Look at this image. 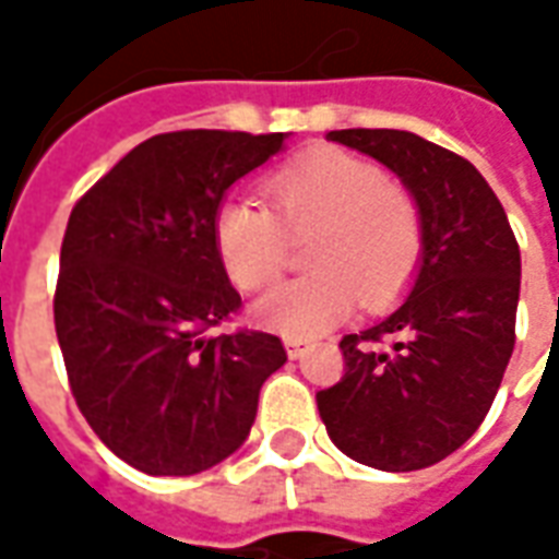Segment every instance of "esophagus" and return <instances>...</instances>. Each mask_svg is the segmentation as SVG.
<instances>
[{
  "mask_svg": "<svg viewBox=\"0 0 559 559\" xmlns=\"http://www.w3.org/2000/svg\"><path fill=\"white\" fill-rule=\"evenodd\" d=\"M284 347H287V356H290V359H299L305 353V341L296 338V335H287V338H284Z\"/></svg>",
  "mask_w": 559,
  "mask_h": 559,
  "instance_id": "34e87169",
  "label": "esophagus"
}]
</instances>
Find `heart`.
I'll return each mask as SVG.
<instances>
[{
    "mask_svg": "<svg viewBox=\"0 0 559 559\" xmlns=\"http://www.w3.org/2000/svg\"><path fill=\"white\" fill-rule=\"evenodd\" d=\"M272 212L224 200L212 239L227 278L257 293L278 278L290 239L305 242L302 278L278 284L254 317L284 335H314L350 314L356 299L386 305L416 275L425 248L419 206L374 164L341 148H320L266 176Z\"/></svg>",
    "mask_w": 559,
    "mask_h": 559,
    "instance_id": "1",
    "label": "heart"
}]
</instances>
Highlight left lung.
Returning a JSON list of instances; mask_svg holds the SVG:
<instances>
[{
    "instance_id": "1",
    "label": "left lung",
    "mask_w": 559,
    "mask_h": 559,
    "mask_svg": "<svg viewBox=\"0 0 559 559\" xmlns=\"http://www.w3.org/2000/svg\"><path fill=\"white\" fill-rule=\"evenodd\" d=\"M399 176L419 206V272L395 311L344 335V377L317 392L332 443L368 467H431L488 416L515 347L521 251L481 173L395 128L329 131Z\"/></svg>"
}]
</instances>
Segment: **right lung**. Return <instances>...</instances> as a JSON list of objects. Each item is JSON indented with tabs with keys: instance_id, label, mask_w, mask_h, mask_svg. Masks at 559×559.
Segmentation results:
<instances>
[{
	"instance_id": "add662e5",
	"label": "right lung",
	"mask_w": 559,
	"mask_h": 559,
	"mask_svg": "<svg viewBox=\"0 0 559 559\" xmlns=\"http://www.w3.org/2000/svg\"><path fill=\"white\" fill-rule=\"evenodd\" d=\"M284 140L155 134L71 209L56 338L80 413L140 473L194 476L230 457L254 425L260 386L287 362L269 332L209 335L242 305L215 251V212Z\"/></svg>"
}]
</instances>
